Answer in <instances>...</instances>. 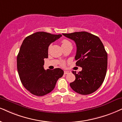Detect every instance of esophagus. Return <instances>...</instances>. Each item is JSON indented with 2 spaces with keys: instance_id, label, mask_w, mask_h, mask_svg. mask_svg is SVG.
Masks as SVG:
<instances>
[{
  "instance_id": "esophagus-1",
  "label": "esophagus",
  "mask_w": 122,
  "mask_h": 122,
  "mask_svg": "<svg viewBox=\"0 0 122 122\" xmlns=\"http://www.w3.org/2000/svg\"><path fill=\"white\" fill-rule=\"evenodd\" d=\"M70 71H66V70H64V73L65 75H66V74H68V73H70Z\"/></svg>"
}]
</instances>
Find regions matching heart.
<instances>
[{"instance_id": "b5f03b06", "label": "heart", "mask_w": 122, "mask_h": 122, "mask_svg": "<svg viewBox=\"0 0 122 122\" xmlns=\"http://www.w3.org/2000/svg\"><path fill=\"white\" fill-rule=\"evenodd\" d=\"M70 44H71V43L68 40L64 39V40H63L62 41H61V46H66V45H70ZM62 65H64V63H62Z\"/></svg>"}]
</instances>
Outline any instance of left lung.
I'll return each mask as SVG.
<instances>
[{
  "label": "left lung",
  "mask_w": 122,
  "mask_h": 122,
  "mask_svg": "<svg viewBox=\"0 0 122 122\" xmlns=\"http://www.w3.org/2000/svg\"><path fill=\"white\" fill-rule=\"evenodd\" d=\"M63 35L75 41L76 64L82 67L77 73L72 71L76 79L70 83L71 88L82 95L94 92L103 83L107 71V54L102 42L97 36L86 31Z\"/></svg>",
  "instance_id": "8db88e82"
}]
</instances>
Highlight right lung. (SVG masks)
Instances as JSON below:
<instances>
[{
    "label": "right lung",
    "instance_id": "right-lung-1",
    "mask_svg": "<svg viewBox=\"0 0 122 122\" xmlns=\"http://www.w3.org/2000/svg\"><path fill=\"white\" fill-rule=\"evenodd\" d=\"M61 36L38 31L22 42L17 57L18 73L23 86L34 95L43 96L51 92L64 74L61 68L45 70L43 68L49 45Z\"/></svg>",
    "mask_w": 122,
    "mask_h": 122
}]
</instances>
